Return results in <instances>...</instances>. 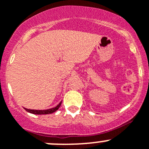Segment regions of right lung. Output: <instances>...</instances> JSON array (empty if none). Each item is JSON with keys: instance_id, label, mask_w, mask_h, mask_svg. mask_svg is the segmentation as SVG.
<instances>
[{"instance_id": "add662e5", "label": "right lung", "mask_w": 149, "mask_h": 149, "mask_svg": "<svg viewBox=\"0 0 149 149\" xmlns=\"http://www.w3.org/2000/svg\"><path fill=\"white\" fill-rule=\"evenodd\" d=\"M61 104H62V101L58 104L57 106L55 107L54 108H51L49 109H45V110H36V109H29L24 108L25 110H26L27 112H30V113L32 114H36V115H45V114H51L53 112H56L59 108V107L61 106Z\"/></svg>"}]
</instances>
